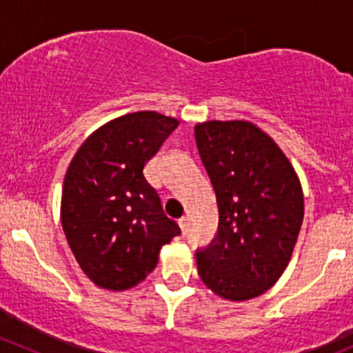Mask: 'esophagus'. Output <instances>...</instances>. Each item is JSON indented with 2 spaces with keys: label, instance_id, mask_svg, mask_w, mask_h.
<instances>
[{
  "label": "esophagus",
  "instance_id": "obj_1",
  "mask_svg": "<svg viewBox=\"0 0 353 353\" xmlns=\"http://www.w3.org/2000/svg\"><path fill=\"white\" fill-rule=\"evenodd\" d=\"M177 223H179V227H181V232L184 234L188 230V227H190V219H188V216H181L179 222Z\"/></svg>",
  "mask_w": 353,
  "mask_h": 353
}]
</instances>
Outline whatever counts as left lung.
Returning <instances> with one entry per match:
<instances>
[{
	"instance_id": "obj_1",
	"label": "left lung",
	"mask_w": 353,
	"mask_h": 353,
	"mask_svg": "<svg viewBox=\"0 0 353 353\" xmlns=\"http://www.w3.org/2000/svg\"><path fill=\"white\" fill-rule=\"evenodd\" d=\"M219 206V230L196 251L199 279L219 297L248 301L285 272L304 219L301 181L282 148L249 121L194 126Z\"/></svg>"
}]
</instances>
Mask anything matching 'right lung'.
Returning <instances> with one entry per match:
<instances>
[{
	"mask_svg": "<svg viewBox=\"0 0 353 353\" xmlns=\"http://www.w3.org/2000/svg\"><path fill=\"white\" fill-rule=\"evenodd\" d=\"M177 124L155 110L124 114L95 130L71 159L61 225L81 272L97 287L119 292L143 282L162 245L181 234L143 176Z\"/></svg>",
	"mask_w": 353,
	"mask_h": 353,
	"instance_id": "obj_1",
	"label": "right lung"
}]
</instances>
